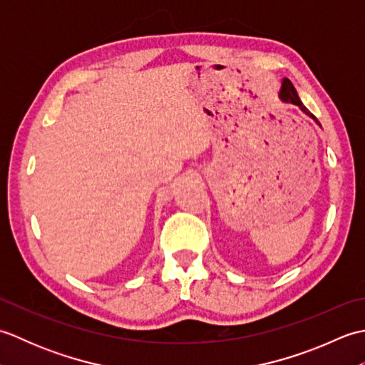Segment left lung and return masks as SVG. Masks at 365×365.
<instances>
[{"label": "left lung", "mask_w": 365, "mask_h": 365, "mask_svg": "<svg viewBox=\"0 0 365 365\" xmlns=\"http://www.w3.org/2000/svg\"><path fill=\"white\" fill-rule=\"evenodd\" d=\"M279 98L282 100L284 103H293V105H297V106H299V110L304 113L306 115H309V118L311 119H314L317 123H319V120L315 119V115L312 114V113H309V110L307 108L302 105V102L299 100V97H298V92H297V89L293 88V84H292V81L289 80V78H284L282 80V86H281V92H279ZM320 125V123H319ZM322 127V125H320Z\"/></svg>", "instance_id": "obj_1"}]
</instances>
